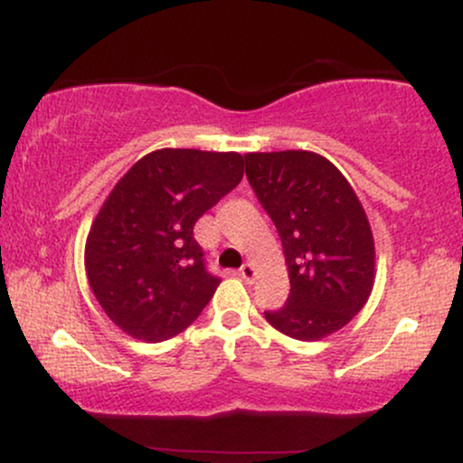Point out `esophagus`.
I'll return each mask as SVG.
<instances>
[{
    "mask_svg": "<svg viewBox=\"0 0 463 463\" xmlns=\"http://www.w3.org/2000/svg\"><path fill=\"white\" fill-rule=\"evenodd\" d=\"M239 276H241L243 280H248V283H252V280L257 279V265L246 263L241 269H239Z\"/></svg>",
    "mask_w": 463,
    "mask_h": 463,
    "instance_id": "obj_1",
    "label": "esophagus"
}]
</instances>
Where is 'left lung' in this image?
<instances>
[{"mask_svg":"<svg viewBox=\"0 0 463 463\" xmlns=\"http://www.w3.org/2000/svg\"><path fill=\"white\" fill-rule=\"evenodd\" d=\"M246 176L283 243L289 298L265 311L276 331L317 342L364 309L376 276L374 237L350 183L322 154L250 152Z\"/></svg>","mask_w":463,"mask_h":463,"instance_id":"left-lung-1","label":"left lung"}]
</instances>
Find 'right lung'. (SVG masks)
Instances as JSON below:
<instances>
[{
  "label": "right lung",
  "mask_w": 463,
  "mask_h": 463,
  "mask_svg": "<svg viewBox=\"0 0 463 463\" xmlns=\"http://www.w3.org/2000/svg\"><path fill=\"white\" fill-rule=\"evenodd\" d=\"M243 178L237 152L163 147L99 206L84 246L91 291L119 331L147 344L183 333L213 298L194 226Z\"/></svg>",
  "instance_id": "right-lung-1"
}]
</instances>
